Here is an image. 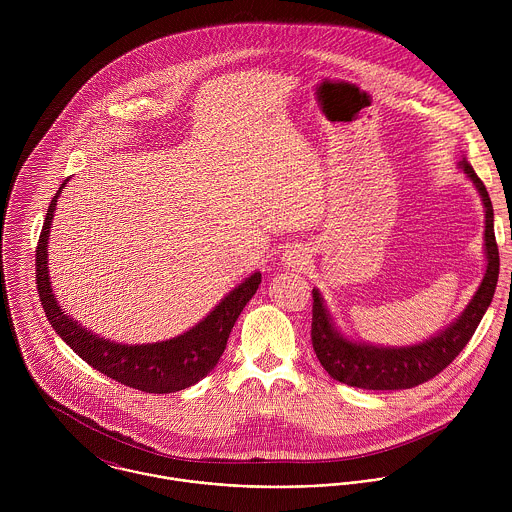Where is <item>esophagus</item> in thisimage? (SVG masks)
I'll return each mask as SVG.
<instances>
[{"label": "esophagus", "mask_w": 512, "mask_h": 512, "mask_svg": "<svg viewBox=\"0 0 512 512\" xmlns=\"http://www.w3.org/2000/svg\"><path fill=\"white\" fill-rule=\"evenodd\" d=\"M307 252L301 244H292L286 254H284V264L286 268H292V270H301L305 264H307Z\"/></svg>", "instance_id": "34e87169"}]
</instances>
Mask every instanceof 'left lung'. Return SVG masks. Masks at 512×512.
Listing matches in <instances>:
<instances>
[{
	"instance_id": "obj_1",
	"label": "left lung",
	"mask_w": 512,
	"mask_h": 512,
	"mask_svg": "<svg viewBox=\"0 0 512 512\" xmlns=\"http://www.w3.org/2000/svg\"><path fill=\"white\" fill-rule=\"evenodd\" d=\"M459 167L475 183L485 207L487 270L479 290L465 311L436 337L412 347H374L345 339L333 325L323 297L313 290L311 343L319 363L331 378L366 390H402L424 384L439 374L463 351L493 301L499 280V246L495 240L493 205L483 181L467 159Z\"/></svg>"
}]
</instances>
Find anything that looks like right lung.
Segmentation results:
<instances>
[{"label": "right lung", "mask_w": 512, "mask_h": 512, "mask_svg": "<svg viewBox=\"0 0 512 512\" xmlns=\"http://www.w3.org/2000/svg\"><path fill=\"white\" fill-rule=\"evenodd\" d=\"M67 181L69 179H65V183L59 187L47 209L35 254L37 292L49 323L82 361L130 388L151 394H169L197 384L219 363L226 349L228 335L240 311L258 290L262 274L254 272L238 288L228 293L203 321L173 339L147 345H122L92 335L61 309L47 270L51 222L55 217L57 199Z\"/></svg>", "instance_id": "add662e5"}]
</instances>
